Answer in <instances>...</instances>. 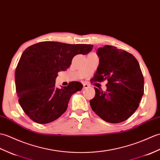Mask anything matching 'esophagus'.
<instances>
[{
  "mask_svg": "<svg viewBox=\"0 0 160 160\" xmlns=\"http://www.w3.org/2000/svg\"><path fill=\"white\" fill-rule=\"evenodd\" d=\"M90 87V85L87 83H83V89H87V88H88Z\"/></svg>",
  "mask_w": 160,
  "mask_h": 160,
  "instance_id": "34e87169",
  "label": "esophagus"
}]
</instances>
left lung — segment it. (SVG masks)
Segmentation results:
<instances>
[{
	"label": "left lung",
	"instance_id": "1",
	"mask_svg": "<svg viewBox=\"0 0 160 160\" xmlns=\"http://www.w3.org/2000/svg\"><path fill=\"white\" fill-rule=\"evenodd\" d=\"M97 55L99 64L92 82L106 80L107 90L95 88L90 106L106 122H123L136 111L144 94V77L139 63L133 55L112 46L98 48Z\"/></svg>",
	"mask_w": 160,
	"mask_h": 160
}]
</instances>
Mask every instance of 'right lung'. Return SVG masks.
<instances>
[{
  "instance_id": "right-lung-1",
  "label": "right lung",
  "mask_w": 160,
  "mask_h": 160,
  "mask_svg": "<svg viewBox=\"0 0 160 160\" xmlns=\"http://www.w3.org/2000/svg\"><path fill=\"white\" fill-rule=\"evenodd\" d=\"M92 47L42 42L25 49L16 69V89L21 108L33 121L51 122L66 111L71 96L81 90L83 85L72 81L68 86L57 88L58 73L69 68L74 56L86 55Z\"/></svg>"
}]
</instances>
